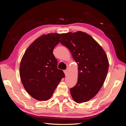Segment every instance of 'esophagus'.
Instances as JSON below:
<instances>
[{"mask_svg": "<svg viewBox=\"0 0 126 126\" xmlns=\"http://www.w3.org/2000/svg\"><path fill=\"white\" fill-rule=\"evenodd\" d=\"M64 74H65V76H67V75H68V70H64Z\"/></svg>", "mask_w": 126, "mask_h": 126, "instance_id": "obj_1", "label": "esophagus"}]
</instances>
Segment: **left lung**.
I'll return each instance as SVG.
<instances>
[{"label": "left lung", "instance_id": "8db88e82", "mask_svg": "<svg viewBox=\"0 0 126 126\" xmlns=\"http://www.w3.org/2000/svg\"><path fill=\"white\" fill-rule=\"evenodd\" d=\"M61 44L70 50L78 65V79L70 89L78 103L85 102L98 93L107 75L109 61L106 52L92 36L82 31L62 33Z\"/></svg>", "mask_w": 126, "mask_h": 126}]
</instances>
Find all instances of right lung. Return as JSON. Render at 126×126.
<instances>
[{"instance_id":"right-lung-1","label":"right lung","mask_w":126,"mask_h":126,"mask_svg":"<svg viewBox=\"0 0 126 126\" xmlns=\"http://www.w3.org/2000/svg\"><path fill=\"white\" fill-rule=\"evenodd\" d=\"M61 34H42L29 45L20 61L19 74L24 88L37 100L47 101L64 77L57 69V61L53 54L60 42Z\"/></svg>"}]
</instances>
